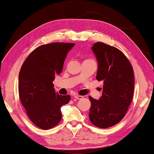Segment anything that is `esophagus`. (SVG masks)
Returning a JSON list of instances; mask_svg holds the SVG:
<instances>
[{
  "instance_id": "obj_1",
  "label": "esophagus",
  "mask_w": 154,
  "mask_h": 154,
  "mask_svg": "<svg viewBox=\"0 0 154 154\" xmlns=\"http://www.w3.org/2000/svg\"><path fill=\"white\" fill-rule=\"evenodd\" d=\"M73 97H74L75 100H81V99L83 98V97L81 95H75L73 96Z\"/></svg>"
}]
</instances>
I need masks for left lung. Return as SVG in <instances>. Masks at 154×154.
<instances>
[{
  "mask_svg": "<svg viewBox=\"0 0 154 154\" xmlns=\"http://www.w3.org/2000/svg\"><path fill=\"white\" fill-rule=\"evenodd\" d=\"M92 50L98 63L96 79L104 85L99 100L89 97V118L94 125L107 128L119 123L128 111L133 97V69L125 54L115 47L97 42Z\"/></svg>",
  "mask_w": 154,
  "mask_h": 154,
  "instance_id": "1",
  "label": "left lung"
}]
</instances>
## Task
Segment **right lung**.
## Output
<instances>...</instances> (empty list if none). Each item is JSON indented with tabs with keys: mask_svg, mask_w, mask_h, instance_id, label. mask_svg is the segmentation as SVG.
Listing matches in <instances>:
<instances>
[{
	"mask_svg": "<svg viewBox=\"0 0 154 154\" xmlns=\"http://www.w3.org/2000/svg\"><path fill=\"white\" fill-rule=\"evenodd\" d=\"M75 43H52L39 46L24 61L19 74L21 102L33 124L43 130L56 126L62 119L61 107L69 95L55 92L52 81L62 73L67 54Z\"/></svg>",
	"mask_w": 154,
	"mask_h": 154,
	"instance_id": "1",
	"label": "right lung"
}]
</instances>
